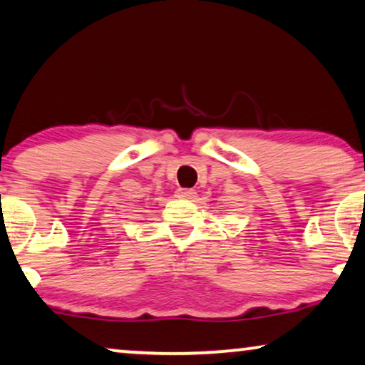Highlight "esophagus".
I'll list each match as a JSON object with an SVG mask.
<instances>
[{"label": "esophagus", "instance_id": "obj_1", "mask_svg": "<svg viewBox=\"0 0 365 365\" xmlns=\"http://www.w3.org/2000/svg\"><path fill=\"white\" fill-rule=\"evenodd\" d=\"M178 191L181 197H194V194H195L194 189H189V187H179Z\"/></svg>", "mask_w": 365, "mask_h": 365}]
</instances>
